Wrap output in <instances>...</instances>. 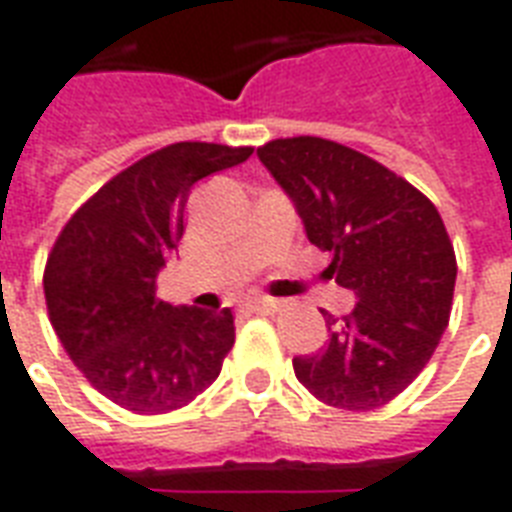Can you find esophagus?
<instances>
[{
	"label": "esophagus",
	"mask_w": 512,
	"mask_h": 512,
	"mask_svg": "<svg viewBox=\"0 0 512 512\" xmlns=\"http://www.w3.org/2000/svg\"><path fill=\"white\" fill-rule=\"evenodd\" d=\"M248 307H251L253 313L270 315V313H278L280 302L278 299H251V302H248Z\"/></svg>",
	"instance_id": "esophagus-1"
}]
</instances>
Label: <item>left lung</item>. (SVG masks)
I'll return each instance as SVG.
<instances>
[{
    "instance_id": "1",
    "label": "left lung",
    "mask_w": 512,
    "mask_h": 512,
    "mask_svg": "<svg viewBox=\"0 0 512 512\" xmlns=\"http://www.w3.org/2000/svg\"><path fill=\"white\" fill-rule=\"evenodd\" d=\"M305 224L332 253L326 275L353 291L351 315L324 313L329 340L294 356L299 383L343 410H375L432 359L451 318L456 256L437 207L370 156L321 137L256 151Z\"/></svg>"
}]
</instances>
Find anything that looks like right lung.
I'll return each mask as SVG.
<instances>
[{"mask_svg":"<svg viewBox=\"0 0 512 512\" xmlns=\"http://www.w3.org/2000/svg\"><path fill=\"white\" fill-rule=\"evenodd\" d=\"M253 148L175 142L96 191L69 218L45 264V302L69 359L115 405L159 416L188 405L221 372L234 315L156 297L183 237L188 194Z\"/></svg>","mask_w":512,"mask_h":512,"instance_id":"obj_1","label":"right lung"}]
</instances>
